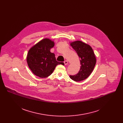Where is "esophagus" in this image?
<instances>
[{"instance_id":"34e87169","label":"esophagus","mask_w":123,"mask_h":123,"mask_svg":"<svg viewBox=\"0 0 123 123\" xmlns=\"http://www.w3.org/2000/svg\"><path fill=\"white\" fill-rule=\"evenodd\" d=\"M64 63L65 65H67L68 64V62L67 60H65V61L64 62Z\"/></svg>"}]
</instances>
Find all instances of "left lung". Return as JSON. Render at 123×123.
I'll return each instance as SVG.
<instances>
[{
  "label": "left lung",
  "instance_id": "8db88e82",
  "mask_svg": "<svg viewBox=\"0 0 123 123\" xmlns=\"http://www.w3.org/2000/svg\"><path fill=\"white\" fill-rule=\"evenodd\" d=\"M70 45L77 54L81 66L78 74L69 77L76 82L84 80L91 75L95 66L96 59L94 51L89 45L81 41L71 42Z\"/></svg>",
  "mask_w": 123,
  "mask_h": 123
}]
</instances>
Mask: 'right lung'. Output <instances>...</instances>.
<instances>
[{
    "mask_svg": "<svg viewBox=\"0 0 123 123\" xmlns=\"http://www.w3.org/2000/svg\"><path fill=\"white\" fill-rule=\"evenodd\" d=\"M54 46V41L44 38L30 48L26 59L34 75L40 78L47 77L53 73L57 65L61 64L56 60L55 54L50 51Z\"/></svg>",
    "mask_w": 123,
    "mask_h": 123,
    "instance_id": "obj_1",
    "label": "right lung"
}]
</instances>
